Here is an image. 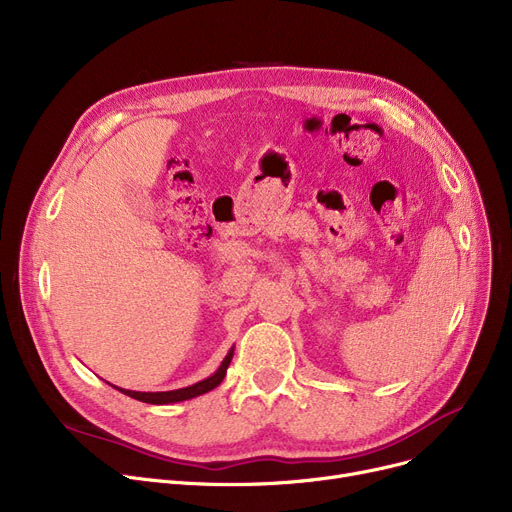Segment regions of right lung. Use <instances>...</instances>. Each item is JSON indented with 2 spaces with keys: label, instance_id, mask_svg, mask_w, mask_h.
Segmentation results:
<instances>
[{
  "label": "right lung",
  "instance_id": "obj_1",
  "mask_svg": "<svg viewBox=\"0 0 512 512\" xmlns=\"http://www.w3.org/2000/svg\"><path fill=\"white\" fill-rule=\"evenodd\" d=\"M232 355H234V348H230L228 355L224 357L222 365L215 369V373H211L209 378L193 384V386H186V388H178V390H170V392H134V390H124V388H118L122 394L134 398V400H141V402H147V405H172V402H182V400H188V398H195V396H201L209 390H213L215 386H220L224 375H226V369L232 361ZM116 388V386H114Z\"/></svg>",
  "mask_w": 512,
  "mask_h": 512
}]
</instances>
